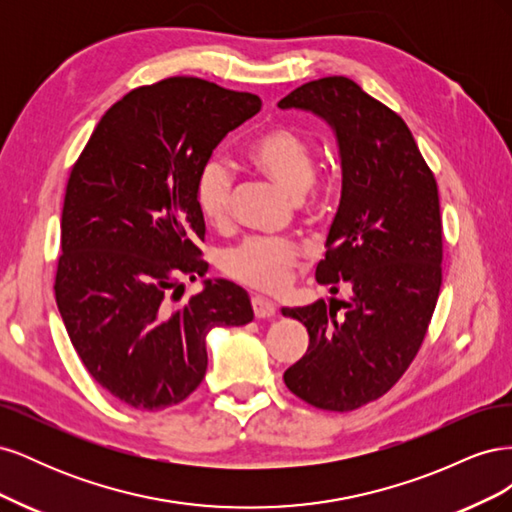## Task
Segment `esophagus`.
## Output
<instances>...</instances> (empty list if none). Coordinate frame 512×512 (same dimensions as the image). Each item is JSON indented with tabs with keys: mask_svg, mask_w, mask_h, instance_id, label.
Here are the masks:
<instances>
[{
	"mask_svg": "<svg viewBox=\"0 0 512 512\" xmlns=\"http://www.w3.org/2000/svg\"><path fill=\"white\" fill-rule=\"evenodd\" d=\"M252 307H254L256 318H271V316H275V303L271 299H267V297H260V294L252 297Z\"/></svg>",
	"mask_w": 512,
	"mask_h": 512,
	"instance_id": "1",
	"label": "esophagus"
}]
</instances>
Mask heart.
<instances>
[{"label": "heart", "mask_w": 512, "mask_h": 512, "mask_svg": "<svg viewBox=\"0 0 512 512\" xmlns=\"http://www.w3.org/2000/svg\"><path fill=\"white\" fill-rule=\"evenodd\" d=\"M247 160L273 181L286 196L301 200L314 181L312 147L301 134L273 128L260 134L247 151ZM232 177L222 162L203 166L196 181V205L211 226H224L230 215ZM301 250L282 239H245L220 258L222 271L245 286L275 290L286 284L294 267L301 265Z\"/></svg>", "instance_id": "1"}]
</instances>
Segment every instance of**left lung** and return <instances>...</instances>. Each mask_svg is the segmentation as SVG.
Wrapping results in <instances>:
<instances>
[{
	"label": "left lung",
	"mask_w": 512,
	"mask_h": 512,
	"mask_svg": "<svg viewBox=\"0 0 512 512\" xmlns=\"http://www.w3.org/2000/svg\"><path fill=\"white\" fill-rule=\"evenodd\" d=\"M331 128L342 196L316 280L322 299L282 307L309 333L284 371L288 389L322 410L346 412L382 397L421 348L442 288L438 183L399 115L346 76L305 83L277 102ZM346 285L351 297H334Z\"/></svg>",
	"instance_id": "left-lung-1"
}]
</instances>
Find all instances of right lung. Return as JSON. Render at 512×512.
<instances>
[{"mask_svg":"<svg viewBox=\"0 0 512 512\" xmlns=\"http://www.w3.org/2000/svg\"><path fill=\"white\" fill-rule=\"evenodd\" d=\"M260 106L254 94L183 76L138 87L108 108L72 168L57 307L89 374L136 410L194 393L207 335L254 318L241 286L205 277L196 181L222 138ZM179 274L200 276L204 290L173 306Z\"/></svg>","mask_w":512,"mask_h":512,"instance_id":"add662e5","label":"right lung"}]
</instances>
